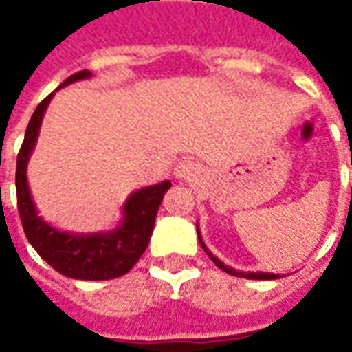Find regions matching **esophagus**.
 <instances>
[{
    "instance_id": "obj_1",
    "label": "esophagus",
    "mask_w": 352,
    "mask_h": 352,
    "mask_svg": "<svg viewBox=\"0 0 352 352\" xmlns=\"http://www.w3.org/2000/svg\"><path fill=\"white\" fill-rule=\"evenodd\" d=\"M201 173V166L194 160H183L175 166V177L177 179H186V181H194L198 179Z\"/></svg>"
}]
</instances>
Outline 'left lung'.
<instances>
[{
  "mask_svg": "<svg viewBox=\"0 0 352 352\" xmlns=\"http://www.w3.org/2000/svg\"><path fill=\"white\" fill-rule=\"evenodd\" d=\"M351 196H352V188H351ZM198 239H199V245H201V249L207 252V256L213 260L214 264L221 267L222 272L230 273V275H236V277H245V279H260V280H265V279H279V277H283V275H279V273H264V272H237V270H234V267H230V265H224V262L222 260H219L217 256H214L213 252L209 251L206 247V243H204V239H201V236H199V228H198Z\"/></svg>",
  "mask_w": 352,
  "mask_h": 352,
  "instance_id": "8db88e82",
  "label": "left lung"
}]
</instances>
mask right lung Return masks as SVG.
Returning a JSON list of instances; mask_svg holds the SVG:
<instances>
[{"instance_id":"1","label":"right lung","mask_w":352,"mask_h":352,"mask_svg":"<svg viewBox=\"0 0 352 352\" xmlns=\"http://www.w3.org/2000/svg\"><path fill=\"white\" fill-rule=\"evenodd\" d=\"M92 73H73L62 82L67 87L77 80L88 79ZM60 87V88H62ZM54 92L37 105L28 124L24 143L16 158V201L24 234L37 254L58 273L80 280H107L122 277L135 265L153 236L154 221L164 194L171 188L169 181L145 186L130 194L122 206V222L111 232L100 234H69L60 232L37 214L34 199L28 186L26 168L41 128L45 111Z\"/></svg>"}]
</instances>
